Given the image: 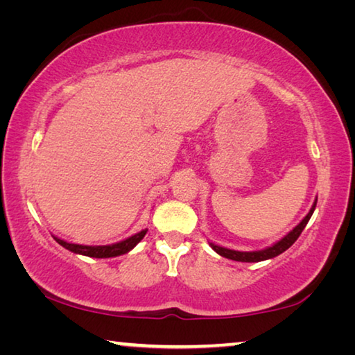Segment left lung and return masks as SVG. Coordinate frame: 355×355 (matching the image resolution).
<instances>
[{
	"instance_id": "8db88e82",
	"label": "left lung",
	"mask_w": 355,
	"mask_h": 355,
	"mask_svg": "<svg viewBox=\"0 0 355 355\" xmlns=\"http://www.w3.org/2000/svg\"><path fill=\"white\" fill-rule=\"evenodd\" d=\"M316 200L313 202V205H311L309 214L305 216V218L299 222V224L293 228V230L285 235L284 238L277 241L275 244H272L271 248H266L263 250H255V252H239V250H232V249H227V248H220L218 244H213L209 243L214 252H218L220 257H225L228 260H235V261H244V263H257V261H263V260H269V258H274L280 255L282 252H285L286 249H290L291 245L294 244V241L300 236V233L305 228V225L309 224V220L311 218V214H313L315 208H316Z\"/></svg>"
}]
</instances>
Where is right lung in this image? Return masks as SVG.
<instances>
[{"label":"right lung","instance_id":"1","mask_svg":"<svg viewBox=\"0 0 355 355\" xmlns=\"http://www.w3.org/2000/svg\"><path fill=\"white\" fill-rule=\"evenodd\" d=\"M146 233H147V228L139 233H136V235H133V236L123 239V241L116 243V244H110V245H83V244L67 243V241H64V239H59L56 236H55V239L62 245V248H65L70 252H73V254L94 257V258H111V257H119V255L127 254V252L133 249L135 245L139 243L144 236H146Z\"/></svg>","mask_w":355,"mask_h":355}]
</instances>
